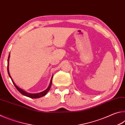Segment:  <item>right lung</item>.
Segmentation results:
<instances>
[{
    "instance_id": "obj_1",
    "label": "right lung",
    "mask_w": 125,
    "mask_h": 125,
    "mask_svg": "<svg viewBox=\"0 0 125 125\" xmlns=\"http://www.w3.org/2000/svg\"><path fill=\"white\" fill-rule=\"evenodd\" d=\"M9 57H10V54L9 55V57H8V74H9V77H10V78H11V79L12 80V83H13L14 85H15V88L17 89V90H18L19 92L21 94H22L23 95H25L26 96H27V97H29V98H33V99H35V98H41V97L45 96V95L47 94V92H48V91L50 90V88H51V85H52V78L53 77H52L51 78V82H50V84L49 86H48V87L45 90H44L43 92H41V93H36V94H31V93H27L26 92H25L24 90H23L22 89H21L19 88V87H18L16 85V84H15L14 83L13 80H12V79H11V77H10V75L9 74V68H8V65H9Z\"/></svg>"
}]
</instances>
